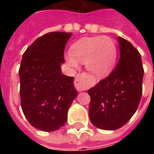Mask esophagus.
Masks as SVG:
<instances>
[{
    "mask_svg": "<svg viewBox=\"0 0 154 154\" xmlns=\"http://www.w3.org/2000/svg\"><path fill=\"white\" fill-rule=\"evenodd\" d=\"M87 74L85 72L78 73L75 77V86L77 90L85 91L87 89V84L85 83V78L87 77Z\"/></svg>",
    "mask_w": 154,
    "mask_h": 154,
    "instance_id": "esophagus-1",
    "label": "esophagus"
}]
</instances>
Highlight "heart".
Wrapping results in <instances>:
<instances>
[{
  "label": "heart",
  "instance_id": "1",
  "mask_svg": "<svg viewBox=\"0 0 154 154\" xmlns=\"http://www.w3.org/2000/svg\"><path fill=\"white\" fill-rule=\"evenodd\" d=\"M66 57L67 63L77 68L79 63H86L87 69L95 76H103L111 70L116 63L117 48L108 36L83 37L76 41Z\"/></svg>",
  "mask_w": 154,
  "mask_h": 154
}]
</instances>
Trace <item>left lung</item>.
<instances>
[{
	"instance_id": "8db88e82",
	"label": "left lung",
	"mask_w": 154,
	"mask_h": 154,
	"mask_svg": "<svg viewBox=\"0 0 154 154\" xmlns=\"http://www.w3.org/2000/svg\"><path fill=\"white\" fill-rule=\"evenodd\" d=\"M120 57L110 75L88 90L89 117L99 129L115 130L122 127L135 113L143 91L141 55L132 44L118 38Z\"/></svg>"
}]
</instances>
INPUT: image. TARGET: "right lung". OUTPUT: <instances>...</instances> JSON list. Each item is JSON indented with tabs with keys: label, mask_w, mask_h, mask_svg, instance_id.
Returning a JSON list of instances; mask_svg holds the SVG:
<instances>
[{
	"label": "right lung",
	"mask_w": 154,
	"mask_h": 154,
	"mask_svg": "<svg viewBox=\"0 0 154 154\" xmlns=\"http://www.w3.org/2000/svg\"><path fill=\"white\" fill-rule=\"evenodd\" d=\"M72 34L49 32L38 37L23 54L19 69L23 113L33 127L57 130L66 123L77 91L73 77L62 74L64 50Z\"/></svg>",
	"instance_id": "1"
}]
</instances>
